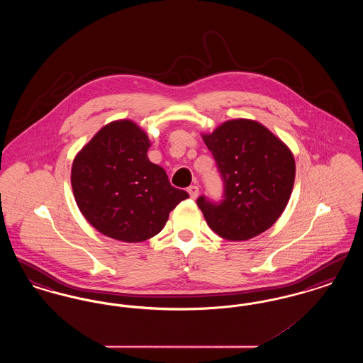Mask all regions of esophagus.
<instances>
[{
    "label": "esophagus",
    "mask_w": 363,
    "mask_h": 363,
    "mask_svg": "<svg viewBox=\"0 0 363 363\" xmlns=\"http://www.w3.org/2000/svg\"><path fill=\"white\" fill-rule=\"evenodd\" d=\"M199 191H200L199 186H196V185H190L189 188H188L190 199H196L199 196Z\"/></svg>",
    "instance_id": "esophagus-1"
}]
</instances>
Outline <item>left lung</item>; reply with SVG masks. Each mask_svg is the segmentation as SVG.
Wrapping results in <instances>:
<instances>
[{"instance_id":"8db88e82","label":"left lung","mask_w":363,"mask_h":363,"mask_svg":"<svg viewBox=\"0 0 363 363\" xmlns=\"http://www.w3.org/2000/svg\"><path fill=\"white\" fill-rule=\"evenodd\" d=\"M223 182L222 200L197 199L208 225L228 241L269 228L289 203L295 178L290 150L265 126L233 120L203 136Z\"/></svg>"}]
</instances>
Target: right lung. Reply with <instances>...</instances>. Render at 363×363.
Listing matches in <instances>:
<instances>
[{"mask_svg":"<svg viewBox=\"0 0 363 363\" xmlns=\"http://www.w3.org/2000/svg\"><path fill=\"white\" fill-rule=\"evenodd\" d=\"M148 136L132 121L106 125L76 156L72 189L86 220L104 235L141 242L156 235L189 194L150 162Z\"/></svg>","mask_w":363,"mask_h":363,"instance_id":"add662e5","label":"right lung"}]
</instances>
